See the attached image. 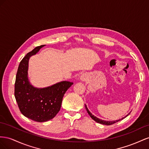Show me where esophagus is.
<instances>
[{
  "instance_id": "1",
  "label": "esophagus",
  "mask_w": 149,
  "mask_h": 149,
  "mask_svg": "<svg viewBox=\"0 0 149 149\" xmlns=\"http://www.w3.org/2000/svg\"><path fill=\"white\" fill-rule=\"evenodd\" d=\"M80 80H86L87 79V77H86V75L82 74V75H80Z\"/></svg>"
}]
</instances>
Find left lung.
Listing matches in <instances>:
<instances>
[{
    "label": "left lung",
    "instance_id": "obj_1",
    "mask_svg": "<svg viewBox=\"0 0 149 149\" xmlns=\"http://www.w3.org/2000/svg\"><path fill=\"white\" fill-rule=\"evenodd\" d=\"M85 107H86V110H87V112H88V115L89 116H91V117L92 118V119L93 120H95L96 122H97V123H99V124H103V125H112V124H115V123H116V122H118L119 120H122V119H124V118H125L126 117H127L129 116V115L130 114V113H128L127 115V116H125L124 117H122L121 119H119V120H112V121H107V120H102V119H100V118H97V117H95V116H93V115H92V113L89 111L88 110V108H87V105H85Z\"/></svg>",
    "mask_w": 149,
    "mask_h": 149
}]
</instances>
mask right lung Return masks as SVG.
I'll return each instance as SVG.
<instances>
[{
	"label": "right lung",
	"mask_w": 149,
	"mask_h": 149,
	"mask_svg": "<svg viewBox=\"0 0 149 149\" xmlns=\"http://www.w3.org/2000/svg\"><path fill=\"white\" fill-rule=\"evenodd\" d=\"M45 45L36 47L21 62L17 72L15 97L20 111L25 117L39 122L50 120L61 107L63 97L73 82L61 81L44 88H37L30 83L28 77L29 58Z\"/></svg>",
	"instance_id": "1"
}]
</instances>
